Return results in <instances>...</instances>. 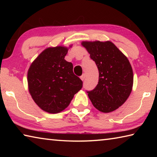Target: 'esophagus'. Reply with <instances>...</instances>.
I'll list each match as a JSON object with an SVG mask.
<instances>
[{
    "label": "esophagus",
    "mask_w": 157,
    "mask_h": 157,
    "mask_svg": "<svg viewBox=\"0 0 157 157\" xmlns=\"http://www.w3.org/2000/svg\"><path fill=\"white\" fill-rule=\"evenodd\" d=\"M80 78H81V79H82V81H84V79H85V78H86V74L84 73L83 75H82L80 77Z\"/></svg>",
    "instance_id": "obj_1"
}]
</instances>
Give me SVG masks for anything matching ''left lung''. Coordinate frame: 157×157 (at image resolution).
Wrapping results in <instances>:
<instances>
[{"instance_id":"obj_1","label":"left lung","mask_w":157,"mask_h":157,"mask_svg":"<svg viewBox=\"0 0 157 157\" xmlns=\"http://www.w3.org/2000/svg\"><path fill=\"white\" fill-rule=\"evenodd\" d=\"M82 45L95 62L99 71L98 84L87 91L98 110L109 113L116 110L131 94L134 75L128 59L112 42L82 41Z\"/></svg>"}]
</instances>
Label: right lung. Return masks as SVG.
<instances>
[{
  "instance_id": "obj_1",
  "label": "right lung",
  "mask_w": 157,
  "mask_h": 157,
  "mask_svg": "<svg viewBox=\"0 0 157 157\" xmlns=\"http://www.w3.org/2000/svg\"><path fill=\"white\" fill-rule=\"evenodd\" d=\"M68 50L63 46L48 48L28 69L29 92L36 104L48 113L64 110L82 87V81L73 73V63L64 59Z\"/></svg>"
}]
</instances>
